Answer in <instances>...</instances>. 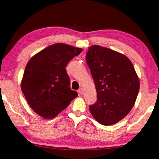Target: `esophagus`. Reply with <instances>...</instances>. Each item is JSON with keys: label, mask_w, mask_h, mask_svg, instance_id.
I'll list each match as a JSON object with an SVG mask.
<instances>
[{"label": "esophagus", "mask_w": 159, "mask_h": 159, "mask_svg": "<svg viewBox=\"0 0 159 159\" xmlns=\"http://www.w3.org/2000/svg\"><path fill=\"white\" fill-rule=\"evenodd\" d=\"M78 93H79L80 94H84V90H83L82 88H80V89L78 90Z\"/></svg>", "instance_id": "obj_1"}]
</instances>
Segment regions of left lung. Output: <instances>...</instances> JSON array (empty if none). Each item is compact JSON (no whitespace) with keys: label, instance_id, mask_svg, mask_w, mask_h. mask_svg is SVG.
Returning <instances> with one entry per match:
<instances>
[{"label":"left lung","instance_id":"1","mask_svg":"<svg viewBox=\"0 0 159 159\" xmlns=\"http://www.w3.org/2000/svg\"><path fill=\"white\" fill-rule=\"evenodd\" d=\"M86 61L97 92L90 111L100 124H115L134 106L140 89L138 75L127 57L98 45L89 48Z\"/></svg>","mask_w":159,"mask_h":159}]
</instances>
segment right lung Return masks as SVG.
Returning <instances> with one entry per match:
<instances>
[{
    "mask_svg": "<svg viewBox=\"0 0 159 159\" xmlns=\"http://www.w3.org/2000/svg\"><path fill=\"white\" fill-rule=\"evenodd\" d=\"M82 49L63 43L52 44L29 60L21 89L30 106L45 119L55 118L78 96L70 89L65 67Z\"/></svg>",
    "mask_w": 159,
    "mask_h": 159,
    "instance_id": "add662e5",
    "label": "right lung"
}]
</instances>
